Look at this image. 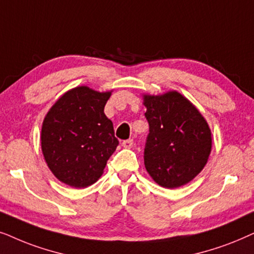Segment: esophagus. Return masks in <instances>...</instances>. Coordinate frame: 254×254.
<instances>
[{
    "mask_svg": "<svg viewBox=\"0 0 254 254\" xmlns=\"http://www.w3.org/2000/svg\"><path fill=\"white\" fill-rule=\"evenodd\" d=\"M133 145V140L132 139H127V140H123L122 141V146L125 147V148H131Z\"/></svg>",
    "mask_w": 254,
    "mask_h": 254,
    "instance_id": "obj_1",
    "label": "esophagus"
}]
</instances>
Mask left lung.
Returning <instances> with one entry per match:
<instances>
[{"label": "left lung", "instance_id": "left-lung-1", "mask_svg": "<svg viewBox=\"0 0 254 254\" xmlns=\"http://www.w3.org/2000/svg\"><path fill=\"white\" fill-rule=\"evenodd\" d=\"M150 125L144 150L147 173L165 188L181 187L203 170L211 131L200 111L180 93L144 95Z\"/></svg>", "mask_w": 254, "mask_h": 254}]
</instances>
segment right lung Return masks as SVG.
Here are the masks:
<instances>
[{"instance_id":"add662e5","label":"right lung","mask_w":254,"mask_h":254,"mask_svg":"<svg viewBox=\"0 0 254 254\" xmlns=\"http://www.w3.org/2000/svg\"><path fill=\"white\" fill-rule=\"evenodd\" d=\"M111 92L80 86L64 94L44 118L42 151L54 177L86 188L103 174L118 145L114 125L104 114Z\"/></svg>"}]
</instances>
